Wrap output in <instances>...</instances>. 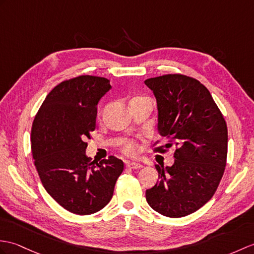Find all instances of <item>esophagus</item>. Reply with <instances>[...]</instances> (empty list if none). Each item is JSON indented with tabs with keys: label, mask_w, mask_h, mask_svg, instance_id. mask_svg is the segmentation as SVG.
<instances>
[{
	"label": "esophagus",
	"mask_w": 254,
	"mask_h": 254,
	"mask_svg": "<svg viewBox=\"0 0 254 254\" xmlns=\"http://www.w3.org/2000/svg\"><path fill=\"white\" fill-rule=\"evenodd\" d=\"M126 166L128 169H139V168L143 167V164L139 163V162H129V161H127L126 162Z\"/></svg>",
	"instance_id": "esophagus-1"
}]
</instances>
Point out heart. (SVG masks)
<instances>
[{
  "mask_svg": "<svg viewBox=\"0 0 254 254\" xmlns=\"http://www.w3.org/2000/svg\"><path fill=\"white\" fill-rule=\"evenodd\" d=\"M137 98H144V97H137ZM120 148L123 154H126L127 156H135L137 155L138 152V144L137 141L134 139H127L125 141H122Z\"/></svg>",
  "mask_w": 254,
  "mask_h": 254,
  "instance_id": "b5f03b06",
  "label": "heart"
}]
</instances>
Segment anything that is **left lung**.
<instances>
[{
    "mask_svg": "<svg viewBox=\"0 0 254 254\" xmlns=\"http://www.w3.org/2000/svg\"><path fill=\"white\" fill-rule=\"evenodd\" d=\"M158 105V129L168 144L154 151L164 154L174 147L172 167L156 166L159 181L146 190L150 207L164 216L193 213L213 197L226 167L227 126L208 88L196 79L169 73L145 81Z\"/></svg>",
    "mask_w": 254,
    "mask_h": 254,
    "instance_id": "8db88e82",
    "label": "left lung"
}]
</instances>
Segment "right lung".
I'll use <instances>...</instances> for the list:
<instances>
[{
	"instance_id": "1",
	"label": "right lung",
	"mask_w": 254,
	"mask_h": 254,
	"mask_svg": "<svg viewBox=\"0 0 254 254\" xmlns=\"http://www.w3.org/2000/svg\"><path fill=\"white\" fill-rule=\"evenodd\" d=\"M109 80L78 75L47 94L31 127V152L40 180L52 198L78 215L102 210L113 198L125 163L109 156L99 163L85 156L96 127L97 104Z\"/></svg>"
}]
</instances>
